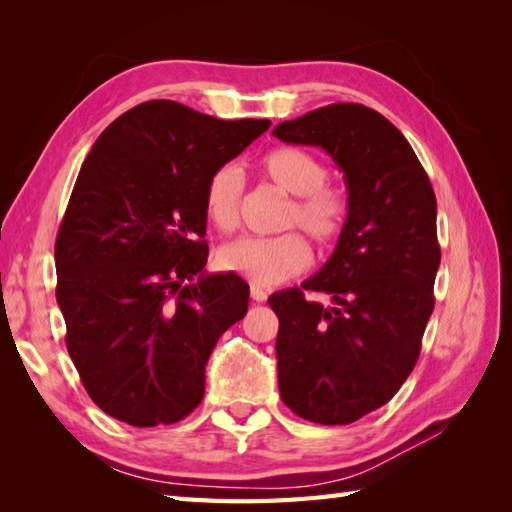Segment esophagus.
Returning <instances> with one entry per match:
<instances>
[{"label": "esophagus", "mask_w": 512, "mask_h": 512, "mask_svg": "<svg viewBox=\"0 0 512 512\" xmlns=\"http://www.w3.org/2000/svg\"><path fill=\"white\" fill-rule=\"evenodd\" d=\"M266 290H262L259 286H250V299L253 301H266Z\"/></svg>", "instance_id": "34e87169"}]
</instances>
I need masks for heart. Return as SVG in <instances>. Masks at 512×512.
<instances>
[{
  "label": "heart",
  "mask_w": 512,
  "mask_h": 512,
  "mask_svg": "<svg viewBox=\"0 0 512 512\" xmlns=\"http://www.w3.org/2000/svg\"><path fill=\"white\" fill-rule=\"evenodd\" d=\"M259 171L292 195L281 215V228L299 226L314 242L330 244L341 235L350 213L347 195L328 182L325 162L301 147H277L259 160ZM244 180L235 165L211 173L204 189V211L220 231H233L239 222ZM215 262L226 273L242 275L255 284L275 286L297 277L312 262L310 246L299 233L275 237H239L217 250Z\"/></svg>",
  "instance_id": "b5f03b06"
}]
</instances>
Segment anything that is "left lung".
Instances as JSON below:
<instances>
[{
	"label": "left lung",
	"instance_id": "left-lung-1",
	"mask_svg": "<svg viewBox=\"0 0 512 512\" xmlns=\"http://www.w3.org/2000/svg\"><path fill=\"white\" fill-rule=\"evenodd\" d=\"M292 145L321 147L343 171L345 228L303 290L270 295L279 317L281 400L317 424H350L383 407L418 361L440 268L436 193L407 138L383 114L334 103L279 123Z\"/></svg>",
	"mask_w": 512,
	"mask_h": 512
}]
</instances>
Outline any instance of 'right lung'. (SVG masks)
<instances>
[{"mask_svg":"<svg viewBox=\"0 0 512 512\" xmlns=\"http://www.w3.org/2000/svg\"><path fill=\"white\" fill-rule=\"evenodd\" d=\"M268 127L147 101L96 138L54 266L65 345L107 416L158 427L200 405L217 339L248 310L242 277L204 270V189Z\"/></svg>","mask_w":512,"mask_h":512,"instance_id":"right-lung-1","label":"right lung"}]
</instances>
